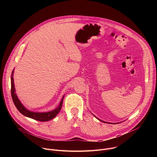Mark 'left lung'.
I'll return each mask as SVG.
<instances>
[{
    "mask_svg": "<svg viewBox=\"0 0 157 157\" xmlns=\"http://www.w3.org/2000/svg\"><path fill=\"white\" fill-rule=\"evenodd\" d=\"M96 118H97V119H98V120H99V121H101V122H105V123H107V122H104V121H101V119H98V117H96Z\"/></svg>",
    "mask_w": 157,
    "mask_h": 157,
    "instance_id": "8db88e82",
    "label": "left lung"
}]
</instances>
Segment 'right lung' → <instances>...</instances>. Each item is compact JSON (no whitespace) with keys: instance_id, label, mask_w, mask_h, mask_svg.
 <instances>
[{"instance_id":"1","label":"right lung","mask_w":157,"mask_h":157,"mask_svg":"<svg viewBox=\"0 0 157 157\" xmlns=\"http://www.w3.org/2000/svg\"><path fill=\"white\" fill-rule=\"evenodd\" d=\"M13 73V71H12V77H11V96H12V98L13 102L15 107H17V109H18V110L20 112V113L25 116H27L28 117L32 118L33 119H35L36 121H40V122L48 121H50V120L53 119V118H55L56 116V115L59 113V112L60 111V110L61 109L64 97H63V98L59 103V106L56 109H55L52 111L48 112V113H33V112L29 111L27 109H26V108H25V107L21 104L20 101L18 100L16 94L15 93V87H14L13 79L12 77Z\"/></svg>"}]
</instances>
